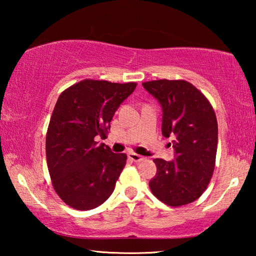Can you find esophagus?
Here are the masks:
<instances>
[{"label":"esophagus","mask_w":256,"mask_h":256,"mask_svg":"<svg viewBox=\"0 0 256 256\" xmlns=\"http://www.w3.org/2000/svg\"><path fill=\"white\" fill-rule=\"evenodd\" d=\"M128 158L131 159V160H133V162H142V160L144 159V157H142V156L138 154H134V152H130L128 154Z\"/></svg>","instance_id":"34e87169"}]
</instances>
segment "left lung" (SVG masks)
Listing matches in <instances>:
<instances>
[{"label":"left lung","mask_w":256,"mask_h":256,"mask_svg":"<svg viewBox=\"0 0 256 256\" xmlns=\"http://www.w3.org/2000/svg\"><path fill=\"white\" fill-rule=\"evenodd\" d=\"M162 110V133L172 138L175 159L156 158L157 172L149 182L154 196L170 206H180L202 196L214 174L218 124L204 94L184 80L142 84Z\"/></svg>","instance_id":"obj_1"}]
</instances>
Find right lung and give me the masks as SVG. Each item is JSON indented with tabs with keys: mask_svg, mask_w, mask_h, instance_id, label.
Returning <instances> with one entry per match:
<instances>
[{
	"mask_svg": "<svg viewBox=\"0 0 256 256\" xmlns=\"http://www.w3.org/2000/svg\"><path fill=\"white\" fill-rule=\"evenodd\" d=\"M136 82L84 80L60 94L46 136V159L55 192L76 210H92L112 196L126 164L106 138L115 112L136 89Z\"/></svg>",
	"mask_w": 256,
	"mask_h": 256,
	"instance_id": "add662e5",
	"label": "right lung"
}]
</instances>
